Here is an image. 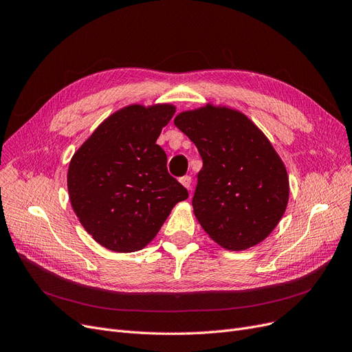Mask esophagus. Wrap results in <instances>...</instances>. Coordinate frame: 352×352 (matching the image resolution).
Masks as SVG:
<instances>
[{
  "mask_svg": "<svg viewBox=\"0 0 352 352\" xmlns=\"http://www.w3.org/2000/svg\"><path fill=\"white\" fill-rule=\"evenodd\" d=\"M180 184L184 185L186 189H189V190H190V188H192V177H190V176H184V177H180Z\"/></svg>",
  "mask_w": 352,
  "mask_h": 352,
  "instance_id": "34e87169",
  "label": "esophagus"
}]
</instances>
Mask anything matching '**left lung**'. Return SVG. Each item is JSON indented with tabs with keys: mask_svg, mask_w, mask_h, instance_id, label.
<instances>
[{
	"mask_svg": "<svg viewBox=\"0 0 352 352\" xmlns=\"http://www.w3.org/2000/svg\"><path fill=\"white\" fill-rule=\"evenodd\" d=\"M175 125L204 162L192 205L205 232L234 251L265 240L289 201L286 167L269 138L243 112L210 104L180 112Z\"/></svg>",
	"mask_w": 352,
	"mask_h": 352,
	"instance_id": "left-lung-1",
	"label": "left lung"
}]
</instances>
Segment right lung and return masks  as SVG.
I'll return each mask as SVG.
<instances>
[{"mask_svg": "<svg viewBox=\"0 0 352 352\" xmlns=\"http://www.w3.org/2000/svg\"><path fill=\"white\" fill-rule=\"evenodd\" d=\"M170 104L129 105L109 116L74 154L67 190L82 227L117 252L144 248L188 190L167 172L156 144Z\"/></svg>", "mask_w": 352, "mask_h": 352, "instance_id": "add662e5", "label": "right lung"}]
</instances>
